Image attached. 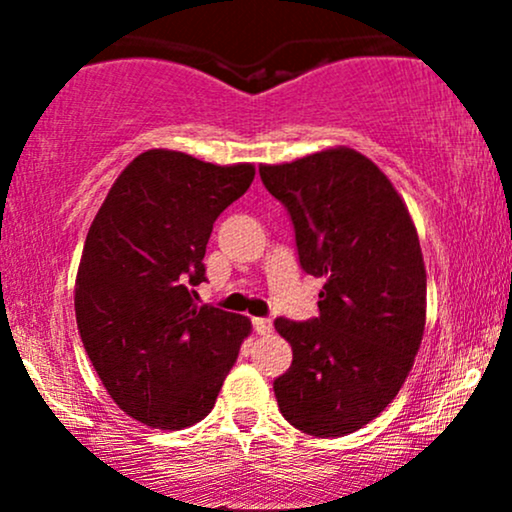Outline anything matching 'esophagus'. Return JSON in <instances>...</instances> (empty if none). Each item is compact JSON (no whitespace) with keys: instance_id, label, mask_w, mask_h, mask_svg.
Returning a JSON list of instances; mask_svg holds the SVG:
<instances>
[{"instance_id":"1","label":"esophagus","mask_w":512,"mask_h":512,"mask_svg":"<svg viewBox=\"0 0 512 512\" xmlns=\"http://www.w3.org/2000/svg\"><path fill=\"white\" fill-rule=\"evenodd\" d=\"M252 327H255L257 334H269L272 332V320H267V317H255V320H252Z\"/></svg>"}]
</instances>
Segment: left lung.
I'll return each mask as SVG.
<instances>
[{
  "label": "left lung",
  "mask_w": 512,
  "mask_h": 512,
  "mask_svg": "<svg viewBox=\"0 0 512 512\" xmlns=\"http://www.w3.org/2000/svg\"><path fill=\"white\" fill-rule=\"evenodd\" d=\"M289 209L301 267L320 276V317H279L293 361L274 380L281 414L317 438L354 433L397 397L426 325V267L414 221L387 175L349 146L262 163Z\"/></svg>",
  "instance_id": "obj_1"
}]
</instances>
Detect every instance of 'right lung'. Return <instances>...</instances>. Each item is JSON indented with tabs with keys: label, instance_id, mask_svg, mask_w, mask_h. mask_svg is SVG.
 <instances>
[{
	"label": "right lung",
	"instance_id": "add662e5",
	"mask_svg": "<svg viewBox=\"0 0 512 512\" xmlns=\"http://www.w3.org/2000/svg\"><path fill=\"white\" fill-rule=\"evenodd\" d=\"M252 178V163L149 149L117 175L88 228L76 325L108 395L146 426L202 421L252 332L248 317L197 305L192 291L214 221Z\"/></svg>",
	"mask_w": 512,
	"mask_h": 512
}]
</instances>
